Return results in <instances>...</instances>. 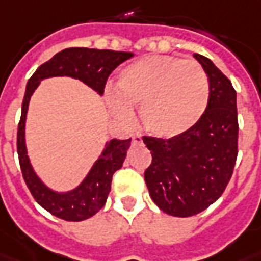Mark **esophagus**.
<instances>
[{
  "label": "esophagus",
  "instance_id": "esophagus-1",
  "mask_svg": "<svg viewBox=\"0 0 261 261\" xmlns=\"http://www.w3.org/2000/svg\"><path fill=\"white\" fill-rule=\"evenodd\" d=\"M141 141H142V138H141L140 134H134L133 136V144H140Z\"/></svg>",
  "mask_w": 261,
  "mask_h": 261
}]
</instances>
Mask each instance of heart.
I'll list each match as a JSON object with an SVG mask.
<instances>
[{
  "mask_svg": "<svg viewBox=\"0 0 261 261\" xmlns=\"http://www.w3.org/2000/svg\"><path fill=\"white\" fill-rule=\"evenodd\" d=\"M209 79L199 63L174 57L152 55L125 66L117 79V94H108L112 113L130 120L140 106L146 131L173 138L190 131L203 117L209 103Z\"/></svg>",
  "mask_w": 261,
  "mask_h": 261,
  "instance_id": "heart-1",
  "label": "heart"
}]
</instances>
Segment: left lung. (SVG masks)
I'll use <instances>...</instances> for the list:
<instances>
[{"label": "left lung", "mask_w": 261, "mask_h": 261, "mask_svg": "<svg viewBox=\"0 0 261 261\" xmlns=\"http://www.w3.org/2000/svg\"><path fill=\"white\" fill-rule=\"evenodd\" d=\"M210 86L203 117L190 131L169 140L144 137L152 153L145 182L152 200L165 213L190 217L223 195L238 156L237 92L209 58L194 54Z\"/></svg>", "instance_id": "1"}]
</instances>
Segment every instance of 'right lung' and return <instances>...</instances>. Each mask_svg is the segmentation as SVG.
<instances>
[{"instance_id": "1", "label": "right lung", "mask_w": 261, "mask_h": 261, "mask_svg": "<svg viewBox=\"0 0 261 261\" xmlns=\"http://www.w3.org/2000/svg\"><path fill=\"white\" fill-rule=\"evenodd\" d=\"M134 57L133 52L94 49V48H66L58 52L49 61L42 63L29 79L22 103V116L17 125V155L22 169L23 178L41 207L66 221H83L92 217L105 206L111 192L112 177L121 169L131 145L128 140L108 141L90 173L83 182L69 192H57L48 188L34 173L26 149L24 125L28 116L29 102L40 82L48 77L67 76L80 80L99 95L103 94L108 77L120 63Z\"/></svg>"}]
</instances>
